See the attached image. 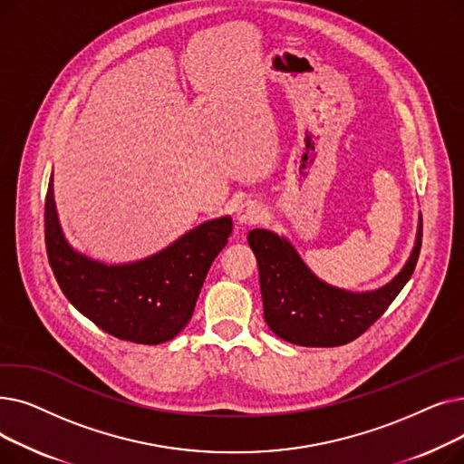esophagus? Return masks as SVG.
<instances>
[{
    "mask_svg": "<svg viewBox=\"0 0 464 464\" xmlns=\"http://www.w3.org/2000/svg\"><path fill=\"white\" fill-rule=\"evenodd\" d=\"M263 216H265V208L261 203L246 201L242 203L237 210V222L242 226H252V224H259Z\"/></svg>",
    "mask_w": 464,
    "mask_h": 464,
    "instance_id": "34e87169",
    "label": "esophagus"
}]
</instances>
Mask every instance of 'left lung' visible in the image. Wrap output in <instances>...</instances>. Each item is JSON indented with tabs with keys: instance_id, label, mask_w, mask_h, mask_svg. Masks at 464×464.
<instances>
[{
	"instance_id": "1",
	"label": "left lung",
	"mask_w": 464,
	"mask_h": 464,
	"mask_svg": "<svg viewBox=\"0 0 464 464\" xmlns=\"http://www.w3.org/2000/svg\"><path fill=\"white\" fill-rule=\"evenodd\" d=\"M420 219L416 246L402 271L380 289L353 294L315 276L284 237L252 229L248 245L259 266L263 315L285 343L306 348H333L352 343L395 301L410 280L421 250Z\"/></svg>"
}]
</instances>
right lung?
Returning <instances> with one entry per match:
<instances>
[{
  "mask_svg": "<svg viewBox=\"0 0 464 464\" xmlns=\"http://www.w3.org/2000/svg\"><path fill=\"white\" fill-rule=\"evenodd\" d=\"M233 231L229 216L210 219L165 250L126 265L93 261L62 233L53 177L44 199V245L69 303L105 333L137 344H161L191 320L205 276Z\"/></svg>",
  "mask_w": 464,
  "mask_h": 464,
  "instance_id": "1",
  "label": "right lung"
}]
</instances>
